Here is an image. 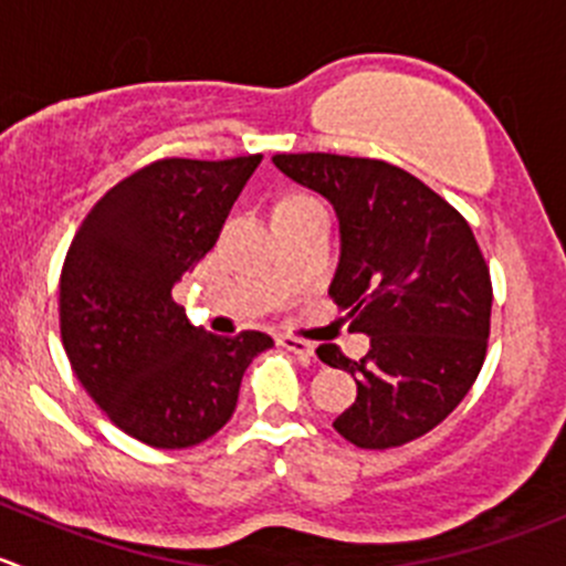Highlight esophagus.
<instances>
[{
  "label": "esophagus",
  "instance_id": "esophagus-1",
  "mask_svg": "<svg viewBox=\"0 0 566 566\" xmlns=\"http://www.w3.org/2000/svg\"><path fill=\"white\" fill-rule=\"evenodd\" d=\"M279 345H282V348H287V350H293L298 359H310V356L315 354V345H312L310 339L293 337V334H282V337H279Z\"/></svg>",
  "mask_w": 566,
  "mask_h": 566
}]
</instances>
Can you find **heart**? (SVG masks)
Here are the masks:
<instances>
[{"label": "heart", "mask_w": 566, "mask_h": 566, "mask_svg": "<svg viewBox=\"0 0 566 566\" xmlns=\"http://www.w3.org/2000/svg\"><path fill=\"white\" fill-rule=\"evenodd\" d=\"M293 201H312V199H306V196H293V199L282 201V205H293Z\"/></svg>", "instance_id": "b5f03b06"}]
</instances>
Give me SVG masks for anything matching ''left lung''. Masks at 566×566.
<instances>
[{"label":"left lung","mask_w":566,"mask_h":566,"mask_svg":"<svg viewBox=\"0 0 566 566\" xmlns=\"http://www.w3.org/2000/svg\"><path fill=\"white\" fill-rule=\"evenodd\" d=\"M273 166L337 210L343 251L328 295L370 337L359 361L337 345L317 348L356 381L334 429L367 451L429 434L486 359L492 279L473 229L429 185L384 160L310 151L276 155Z\"/></svg>","instance_id":"left-lung-1"}]
</instances>
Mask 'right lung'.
Wrapping results in <instances>:
<instances>
[{
    "label": "right lung",
    "instance_id": "obj_1",
    "mask_svg": "<svg viewBox=\"0 0 566 566\" xmlns=\"http://www.w3.org/2000/svg\"><path fill=\"white\" fill-rule=\"evenodd\" d=\"M262 155L168 157L93 205L60 273V337L85 392L124 434L193 448L221 431L240 381L273 339L193 326L174 284L216 245Z\"/></svg>",
    "mask_w": 566,
    "mask_h": 566
}]
</instances>
